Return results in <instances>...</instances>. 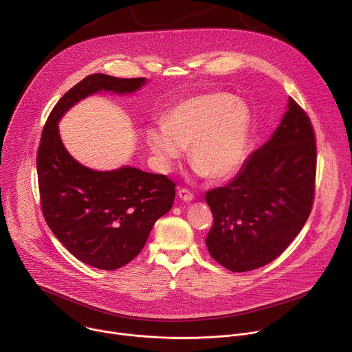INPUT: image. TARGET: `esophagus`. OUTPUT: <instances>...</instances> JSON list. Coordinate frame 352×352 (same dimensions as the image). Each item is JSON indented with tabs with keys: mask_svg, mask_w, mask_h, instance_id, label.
Segmentation results:
<instances>
[{
	"mask_svg": "<svg viewBox=\"0 0 352 352\" xmlns=\"http://www.w3.org/2000/svg\"><path fill=\"white\" fill-rule=\"evenodd\" d=\"M178 196H179L181 200H184V202H192V200L195 199L193 193L189 189H185V188L178 190Z\"/></svg>",
	"mask_w": 352,
	"mask_h": 352,
	"instance_id": "esophagus-1",
	"label": "esophagus"
}]
</instances>
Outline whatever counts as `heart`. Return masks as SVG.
Wrapping results in <instances>:
<instances>
[{"mask_svg":"<svg viewBox=\"0 0 352 352\" xmlns=\"http://www.w3.org/2000/svg\"><path fill=\"white\" fill-rule=\"evenodd\" d=\"M252 114L243 100L223 91L204 93L177 104L166 122L146 131V144L163 170H170L189 146L197 177L230 178L249 152Z\"/></svg>","mask_w":352,"mask_h":352,"instance_id":"b5f03b06","label":"heart"}]
</instances>
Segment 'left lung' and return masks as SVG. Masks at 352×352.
I'll return each mask as SVG.
<instances>
[{
  "label": "left lung",
  "mask_w": 352,
  "mask_h": 352,
  "mask_svg": "<svg viewBox=\"0 0 352 352\" xmlns=\"http://www.w3.org/2000/svg\"><path fill=\"white\" fill-rule=\"evenodd\" d=\"M315 175V132L307 113L289 97L272 138L228 185L206 193L213 213L206 236L212 258L236 273L278 258L309 217Z\"/></svg>",
  "instance_id": "left-lung-1"
}]
</instances>
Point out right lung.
Here are the masks:
<instances>
[{
  "label": "right lung",
  "mask_w": 352,
  "mask_h": 352,
  "mask_svg": "<svg viewBox=\"0 0 352 352\" xmlns=\"http://www.w3.org/2000/svg\"><path fill=\"white\" fill-rule=\"evenodd\" d=\"M146 78L86 76L50 113L37 152L44 219L58 241L80 262L116 270L139 255L153 224L173 208L175 184L162 174L124 166L97 171L76 162L64 146L58 122L80 100L102 91L131 94Z\"/></svg>",
  "instance_id": "1"
}]
</instances>
